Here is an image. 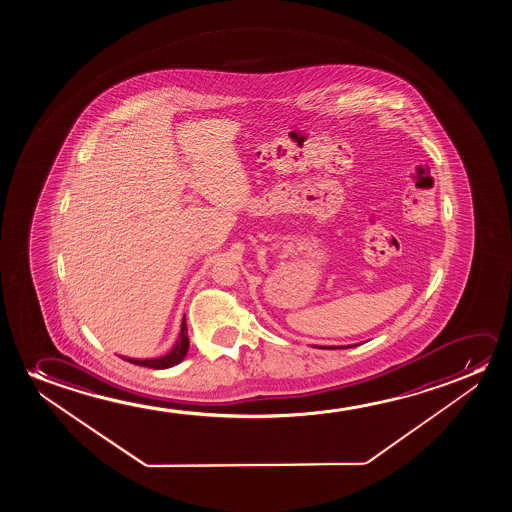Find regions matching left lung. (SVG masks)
<instances>
[{
    "label": "left lung",
    "mask_w": 512,
    "mask_h": 512,
    "mask_svg": "<svg viewBox=\"0 0 512 512\" xmlns=\"http://www.w3.org/2000/svg\"><path fill=\"white\" fill-rule=\"evenodd\" d=\"M348 348H350V346H348Z\"/></svg>",
    "instance_id": "left-lung-1"
}]
</instances>
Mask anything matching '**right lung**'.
<instances>
[{"instance_id":"obj_1","label":"right lung","mask_w":512,"mask_h":512,"mask_svg":"<svg viewBox=\"0 0 512 512\" xmlns=\"http://www.w3.org/2000/svg\"><path fill=\"white\" fill-rule=\"evenodd\" d=\"M187 350H189V337H187V323H185V316H183L180 337H178V341H176L173 350L169 351L168 355L159 358H148V360H134V358H126V360L131 364L150 367V369H168V367L180 364L187 355Z\"/></svg>"}]
</instances>
